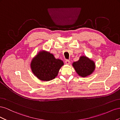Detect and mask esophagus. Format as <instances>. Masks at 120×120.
Segmentation results:
<instances>
[{
  "mask_svg": "<svg viewBox=\"0 0 120 120\" xmlns=\"http://www.w3.org/2000/svg\"><path fill=\"white\" fill-rule=\"evenodd\" d=\"M65 63H66V64H68V65L70 64V61L69 60H66V61H65Z\"/></svg>",
  "mask_w": 120,
  "mask_h": 120,
  "instance_id": "1",
  "label": "esophagus"
}]
</instances>
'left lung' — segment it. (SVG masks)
<instances>
[{
    "instance_id": "obj_1",
    "label": "left lung",
    "mask_w": 120,
    "mask_h": 120,
    "mask_svg": "<svg viewBox=\"0 0 120 120\" xmlns=\"http://www.w3.org/2000/svg\"><path fill=\"white\" fill-rule=\"evenodd\" d=\"M77 74L82 78L87 77L95 71L96 64L94 61L86 56H82L79 60L72 64Z\"/></svg>"
}]
</instances>
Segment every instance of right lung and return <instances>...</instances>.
I'll return each instance as SVG.
<instances>
[{"mask_svg":"<svg viewBox=\"0 0 120 120\" xmlns=\"http://www.w3.org/2000/svg\"><path fill=\"white\" fill-rule=\"evenodd\" d=\"M64 64L63 60L56 59L53 54L41 50L32 58L30 68L32 73L38 79L47 82L56 77Z\"/></svg>","mask_w":120,"mask_h":120,"instance_id":"add662e5","label":"right lung"}]
</instances>
